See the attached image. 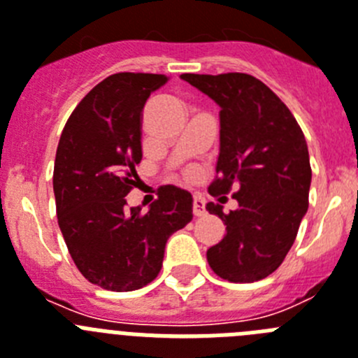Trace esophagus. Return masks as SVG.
Wrapping results in <instances>:
<instances>
[{
    "label": "esophagus",
    "mask_w": 358,
    "mask_h": 358,
    "mask_svg": "<svg viewBox=\"0 0 358 358\" xmlns=\"http://www.w3.org/2000/svg\"><path fill=\"white\" fill-rule=\"evenodd\" d=\"M204 213H206L204 199L197 197V195H195V197H194V215H195V217H201V215H204Z\"/></svg>",
    "instance_id": "1"
}]
</instances>
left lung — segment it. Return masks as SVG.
Here are the masks:
<instances>
[{
	"label": "left lung",
	"instance_id": "obj_1",
	"mask_svg": "<svg viewBox=\"0 0 358 358\" xmlns=\"http://www.w3.org/2000/svg\"><path fill=\"white\" fill-rule=\"evenodd\" d=\"M181 78L220 107L218 179L208 192L224 195L235 186L238 202L229 213L206 204L226 224L224 238L208 249V264L233 283L264 280L285 260L308 210L312 169L305 136L289 107L252 75Z\"/></svg>",
	"mask_w": 358,
	"mask_h": 358
}]
</instances>
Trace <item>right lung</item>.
Returning a JSON list of instances; mask_svg holds the SVG:
<instances>
[{
  "label": "right lung",
  "instance_id": "1",
  "mask_svg": "<svg viewBox=\"0 0 358 358\" xmlns=\"http://www.w3.org/2000/svg\"><path fill=\"white\" fill-rule=\"evenodd\" d=\"M169 78L116 73L75 107L59 140L53 169L57 218L82 276L113 292L150 283L163 265L172 233L192 220V195L161 186L148 206L127 208L141 161L140 116L152 91Z\"/></svg>",
  "mask_w": 358,
  "mask_h": 358
}]
</instances>
